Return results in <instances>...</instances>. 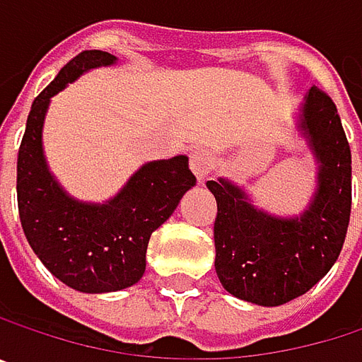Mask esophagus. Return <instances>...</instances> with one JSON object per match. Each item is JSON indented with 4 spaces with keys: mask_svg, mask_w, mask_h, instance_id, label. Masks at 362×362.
<instances>
[{
    "mask_svg": "<svg viewBox=\"0 0 362 362\" xmlns=\"http://www.w3.org/2000/svg\"><path fill=\"white\" fill-rule=\"evenodd\" d=\"M214 165V155L207 148H194L190 153V170L199 180H205Z\"/></svg>",
    "mask_w": 362,
    "mask_h": 362,
    "instance_id": "34e87169",
    "label": "esophagus"
}]
</instances>
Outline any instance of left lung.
<instances>
[{"instance_id":"8db88e82","label":"left lung","mask_w":362,"mask_h":362,"mask_svg":"<svg viewBox=\"0 0 362 362\" xmlns=\"http://www.w3.org/2000/svg\"><path fill=\"white\" fill-rule=\"evenodd\" d=\"M302 129L321 168L315 201L300 218H272L235 184L207 180L218 203V279L235 298L259 306H281L313 289L335 264L350 222V144L331 96L317 86L306 96Z\"/></svg>"}]
</instances>
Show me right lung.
Instances as JSON below:
<instances>
[{
	"label": "right lung",
	"mask_w": 362,
	"mask_h": 362,
	"mask_svg": "<svg viewBox=\"0 0 362 362\" xmlns=\"http://www.w3.org/2000/svg\"><path fill=\"white\" fill-rule=\"evenodd\" d=\"M112 62L109 52L86 49L60 69L33 100L16 163L18 216L29 245L56 279L83 293L119 291L138 283L153 230L197 182L180 155L146 163L107 205H86L66 197L49 176L41 151L49 98L83 71Z\"/></svg>",
	"instance_id": "obj_1"
}]
</instances>
